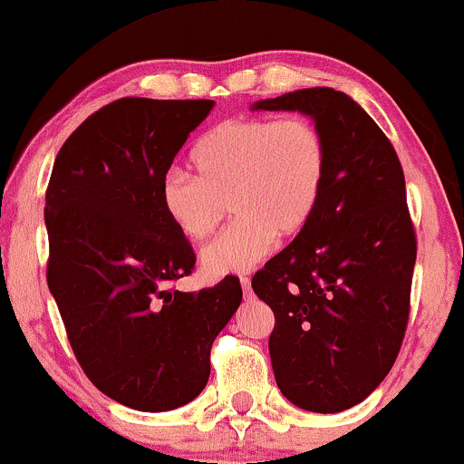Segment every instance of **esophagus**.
Masks as SVG:
<instances>
[{"label":"esophagus","mask_w":464,"mask_h":464,"mask_svg":"<svg viewBox=\"0 0 464 464\" xmlns=\"http://www.w3.org/2000/svg\"><path fill=\"white\" fill-rule=\"evenodd\" d=\"M241 288H243L245 296H251V282H249V277H241Z\"/></svg>","instance_id":"1"}]
</instances>
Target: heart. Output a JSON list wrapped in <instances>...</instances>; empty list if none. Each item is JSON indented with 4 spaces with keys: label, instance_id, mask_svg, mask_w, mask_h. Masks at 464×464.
Instances as JSON below:
<instances>
[{
    "label": "heart",
    "instance_id": "b5f03b06",
    "mask_svg": "<svg viewBox=\"0 0 464 464\" xmlns=\"http://www.w3.org/2000/svg\"><path fill=\"white\" fill-rule=\"evenodd\" d=\"M193 163L198 174L165 171L159 198L191 241L215 234L232 204L237 221L202 251V271L223 277L258 265L277 234H296L310 221L327 182L329 148L307 116L232 118L198 141Z\"/></svg>",
    "mask_w": 464,
    "mask_h": 464
}]
</instances>
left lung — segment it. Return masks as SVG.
I'll list each match as a JSON object with an SVG mask.
<instances>
[{"label": "left lung", "instance_id": "1", "mask_svg": "<svg viewBox=\"0 0 464 464\" xmlns=\"http://www.w3.org/2000/svg\"><path fill=\"white\" fill-rule=\"evenodd\" d=\"M254 110L305 113L327 140V182L310 221L251 288L276 314L268 353L279 390L312 413H340L390 374L407 331L417 241L404 171L379 124L334 88Z\"/></svg>", "mask_w": 464, "mask_h": 464}]
</instances>
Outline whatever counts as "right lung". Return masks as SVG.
<instances>
[{
    "label": "right lung",
    "instance_id": "add662e5",
    "mask_svg": "<svg viewBox=\"0 0 464 464\" xmlns=\"http://www.w3.org/2000/svg\"><path fill=\"white\" fill-rule=\"evenodd\" d=\"M213 101L118 99L74 129L44 196L47 284L85 376L124 407L171 411L199 396L210 346L238 310V277L180 293L196 254L159 187Z\"/></svg>",
    "mask_w": 464,
    "mask_h": 464
}]
</instances>
